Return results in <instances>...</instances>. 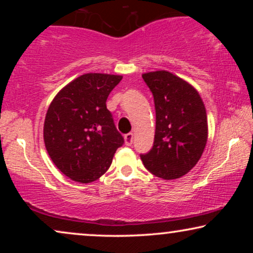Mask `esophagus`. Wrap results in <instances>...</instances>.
Returning a JSON list of instances; mask_svg holds the SVG:
<instances>
[{"label": "esophagus", "instance_id": "34e87169", "mask_svg": "<svg viewBox=\"0 0 253 253\" xmlns=\"http://www.w3.org/2000/svg\"><path fill=\"white\" fill-rule=\"evenodd\" d=\"M124 140H126V144L127 145V146L132 145V143H133V133L132 132L126 133V136H124Z\"/></svg>", "mask_w": 253, "mask_h": 253}]
</instances>
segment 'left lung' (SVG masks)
Returning <instances> with one entry per match:
<instances>
[{
    "mask_svg": "<svg viewBox=\"0 0 253 253\" xmlns=\"http://www.w3.org/2000/svg\"><path fill=\"white\" fill-rule=\"evenodd\" d=\"M153 94V146L140 154L145 168L157 177H182L195 167L207 141V116L199 93L168 71L143 75Z\"/></svg>",
    "mask_w": 253,
    "mask_h": 253,
    "instance_id": "8db88e82",
    "label": "left lung"
}]
</instances>
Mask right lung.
<instances>
[{
  "label": "right lung",
  "instance_id": "right-lung-1",
  "mask_svg": "<svg viewBox=\"0 0 253 253\" xmlns=\"http://www.w3.org/2000/svg\"><path fill=\"white\" fill-rule=\"evenodd\" d=\"M122 76L86 74L58 92L43 126L46 150L72 181L91 183L108 170L124 144L106 101Z\"/></svg>",
  "mask_w": 253,
  "mask_h": 253
}]
</instances>
